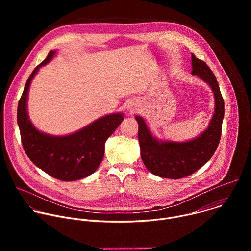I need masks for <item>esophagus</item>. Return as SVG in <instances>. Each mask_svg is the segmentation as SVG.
I'll return each instance as SVG.
<instances>
[{"instance_id": "34e87169", "label": "esophagus", "mask_w": 251, "mask_h": 251, "mask_svg": "<svg viewBox=\"0 0 251 251\" xmlns=\"http://www.w3.org/2000/svg\"><path fill=\"white\" fill-rule=\"evenodd\" d=\"M126 109L130 112V113H134L139 109V105L137 102L135 101H130L127 103L126 105Z\"/></svg>"}]
</instances>
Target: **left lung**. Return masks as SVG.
<instances>
[{
  "label": "left lung",
  "instance_id": "8db88e82",
  "mask_svg": "<svg viewBox=\"0 0 251 251\" xmlns=\"http://www.w3.org/2000/svg\"><path fill=\"white\" fill-rule=\"evenodd\" d=\"M192 67V75L207 83L214 96V112L203 132L186 142L163 141L153 136L141 116L135 117L142 161L152 174L161 177L177 180L194 174L212 157L221 140L225 102L219 83L207 64L193 53Z\"/></svg>",
  "mask_w": 251,
  "mask_h": 251
}]
</instances>
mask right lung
<instances>
[{
    "label": "right lung",
    "mask_w": 251,
    "mask_h": 251,
    "mask_svg": "<svg viewBox=\"0 0 251 251\" xmlns=\"http://www.w3.org/2000/svg\"><path fill=\"white\" fill-rule=\"evenodd\" d=\"M56 50L33 69L18 105L17 120L22 144L29 160L57 180L77 181L93 174L104 156L105 142L123 121L122 113H111L98 118L84 128L65 136H53L39 131L27 114V96L31 80L40 68L49 63Z\"/></svg>",
    "instance_id": "right-lung-1"
}]
</instances>
